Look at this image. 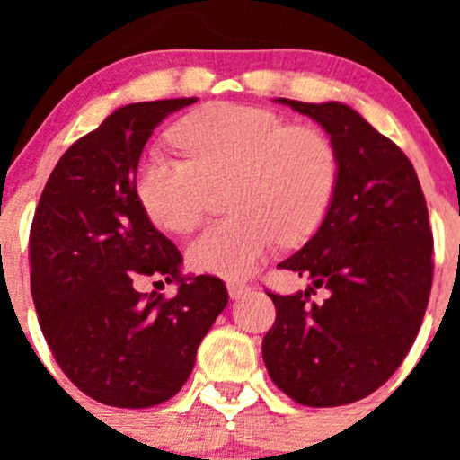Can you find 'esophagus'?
I'll list each match as a JSON object with an SVG mask.
<instances>
[{
	"mask_svg": "<svg viewBox=\"0 0 460 460\" xmlns=\"http://www.w3.org/2000/svg\"><path fill=\"white\" fill-rule=\"evenodd\" d=\"M226 291H229L231 298H240V296H244L249 291V287L244 285V282H238V280H229L226 282Z\"/></svg>",
	"mask_w": 460,
	"mask_h": 460,
	"instance_id": "esophagus-1",
	"label": "esophagus"
}]
</instances>
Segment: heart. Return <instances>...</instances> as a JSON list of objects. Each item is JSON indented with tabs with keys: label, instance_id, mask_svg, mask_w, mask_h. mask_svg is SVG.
I'll list each match as a JSON object with an SVG mask.
<instances>
[{
	"label": "heart",
	"instance_id": "b5f03b06",
	"mask_svg": "<svg viewBox=\"0 0 460 460\" xmlns=\"http://www.w3.org/2000/svg\"><path fill=\"white\" fill-rule=\"evenodd\" d=\"M178 151L151 148L136 173L137 198L157 226L173 234L200 220L207 182L234 175L229 217L189 243L196 269L247 278L282 240H303L323 220L336 187L332 144L314 128L244 104H211L175 127Z\"/></svg>",
	"mask_w": 460,
	"mask_h": 460
}]
</instances>
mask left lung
<instances>
[{
    "instance_id": "8db88e82",
    "label": "left lung",
    "mask_w": 460,
    "mask_h": 460,
    "mask_svg": "<svg viewBox=\"0 0 460 460\" xmlns=\"http://www.w3.org/2000/svg\"><path fill=\"white\" fill-rule=\"evenodd\" d=\"M278 102L329 133L338 171L320 229L280 262L312 285L305 294H269L276 323L262 358L300 405H347L376 392L414 345L434 271L428 204L405 153L351 106ZM316 288L328 300L309 305Z\"/></svg>"
}]
</instances>
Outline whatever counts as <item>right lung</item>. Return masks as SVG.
<instances>
[{
    "instance_id": "add662e5",
    "label": "right lung",
    "mask_w": 460,
    "mask_h": 460,
    "mask_svg": "<svg viewBox=\"0 0 460 460\" xmlns=\"http://www.w3.org/2000/svg\"><path fill=\"white\" fill-rule=\"evenodd\" d=\"M196 97L119 106L55 164L31 226V291L62 372L113 407L160 405L182 389L229 303L216 276H182L178 247L148 220L136 173L151 133ZM153 275L173 299L140 295Z\"/></svg>"
}]
</instances>
